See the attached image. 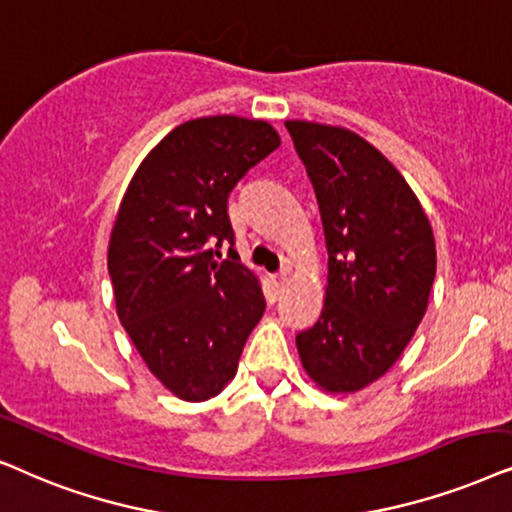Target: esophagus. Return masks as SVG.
<instances>
[{
    "instance_id": "34e87169",
    "label": "esophagus",
    "mask_w": 512,
    "mask_h": 512,
    "mask_svg": "<svg viewBox=\"0 0 512 512\" xmlns=\"http://www.w3.org/2000/svg\"><path fill=\"white\" fill-rule=\"evenodd\" d=\"M288 271H278V274H274V276H271V281H274V285H276V288L278 290H281V288H285V283H288Z\"/></svg>"
}]
</instances>
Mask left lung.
<instances>
[{"mask_svg":"<svg viewBox=\"0 0 512 512\" xmlns=\"http://www.w3.org/2000/svg\"><path fill=\"white\" fill-rule=\"evenodd\" d=\"M316 192L327 245L318 323L297 335L309 377L356 393L410 344L435 278V238L398 168L353 131L285 121Z\"/></svg>","mask_w":512,"mask_h":512,"instance_id":"8db88e82","label":"left lung"}]
</instances>
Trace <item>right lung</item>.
<instances>
[{"label": "right lung", "instance_id": "add662e5", "mask_svg": "<svg viewBox=\"0 0 512 512\" xmlns=\"http://www.w3.org/2000/svg\"><path fill=\"white\" fill-rule=\"evenodd\" d=\"M278 145L260 119L185 121L145 156L121 199L107 250L117 316L149 372L189 403L234 379L267 306L234 248L217 257L234 245L231 189Z\"/></svg>", "mask_w": 512, "mask_h": 512}]
</instances>
